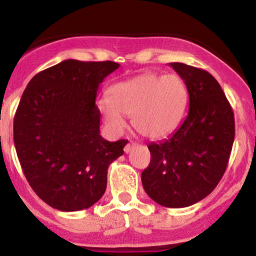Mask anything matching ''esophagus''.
Segmentation results:
<instances>
[{"label":"esophagus","instance_id":"obj_1","mask_svg":"<svg viewBox=\"0 0 256 256\" xmlns=\"http://www.w3.org/2000/svg\"><path fill=\"white\" fill-rule=\"evenodd\" d=\"M136 146H137V144H136V142H128V144H126V148H124V152L126 154L130 152V151H132Z\"/></svg>","mask_w":256,"mask_h":256}]
</instances>
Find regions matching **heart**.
I'll return each mask as SVG.
<instances>
[{
  "label": "heart",
  "mask_w": 256,
  "mask_h": 256,
  "mask_svg": "<svg viewBox=\"0 0 256 256\" xmlns=\"http://www.w3.org/2000/svg\"><path fill=\"white\" fill-rule=\"evenodd\" d=\"M188 105V88L178 74L144 73L112 86L108 98L98 102L104 120L120 130L124 116H132L140 134L160 138L180 124Z\"/></svg>",
  "instance_id": "b5f03b06"
}]
</instances>
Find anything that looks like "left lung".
<instances>
[{"instance_id":"8db88e82","label":"left lung","mask_w":256,"mask_h":256,"mask_svg":"<svg viewBox=\"0 0 256 256\" xmlns=\"http://www.w3.org/2000/svg\"><path fill=\"white\" fill-rule=\"evenodd\" d=\"M188 88V114L169 138L148 144L144 191L165 208H186L206 198L222 180L234 140V116L224 92L208 72L170 62Z\"/></svg>"}]
</instances>
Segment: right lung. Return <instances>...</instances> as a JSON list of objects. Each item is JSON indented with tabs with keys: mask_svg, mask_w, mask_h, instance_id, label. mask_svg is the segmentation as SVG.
Returning <instances> with one entry per match:
<instances>
[{
	"mask_svg": "<svg viewBox=\"0 0 256 256\" xmlns=\"http://www.w3.org/2000/svg\"><path fill=\"white\" fill-rule=\"evenodd\" d=\"M112 61L64 60L36 74L14 119V144L33 191L54 209L76 212L102 198L108 168L128 141L100 134L98 86Z\"/></svg>",
	"mask_w": 256,
	"mask_h": 256,
	"instance_id": "right-lung-1",
	"label": "right lung"
}]
</instances>
